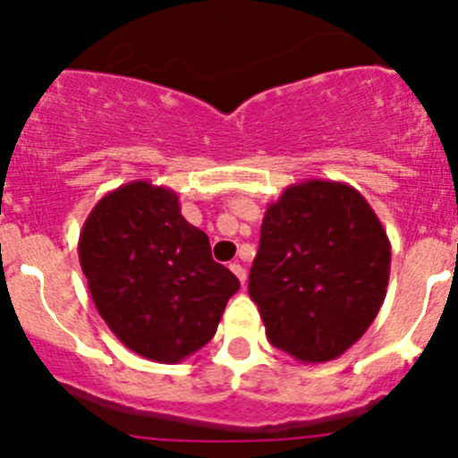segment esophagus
I'll use <instances>...</instances> for the list:
<instances>
[{
	"label": "esophagus",
	"mask_w": 458,
	"mask_h": 458,
	"mask_svg": "<svg viewBox=\"0 0 458 458\" xmlns=\"http://www.w3.org/2000/svg\"><path fill=\"white\" fill-rule=\"evenodd\" d=\"M230 270L234 272V276H237V279L242 281V284H246V267L239 266V263H230Z\"/></svg>",
	"instance_id": "esophagus-1"
}]
</instances>
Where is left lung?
I'll list each match as a JSON object with an SVG mask.
<instances>
[{"label": "left lung", "instance_id": "8db88e82", "mask_svg": "<svg viewBox=\"0 0 458 458\" xmlns=\"http://www.w3.org/2000/svg\"><path fill=\"white\" fill-rule=\"evenodd\" d=\"M387 279L390 239L357 188L308 179L267 206L248 293L275 348L341 357L377 318Z\"/></svg>", "mask_w": 458, "mask_h": 458}]
</instances>
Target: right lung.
<instances>
[{"instance_id":"add662e5","label":"right lung","mask_w":458,"mask_h":458,"mask_svg":"<svg viewBox=\"0 0 458 458\" xmlns=\"http://www.w3.org/2000/svg\"><path fill=\"white\" fill-rule=\"evenodd\" d=\"M97 312L140 357L179 363L215 336L239 279L188 224L177 192L131 182L97 201L80 234Z\"/></svg>"}]
</instances>
